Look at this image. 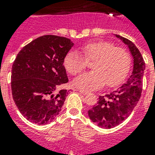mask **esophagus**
<instances>
[{
  "label": "esophagus",
  "mask_w": 155,
  "mask_h": 155,
  "mask_svg": "<svg viewBox=\"0 0 155 155\" xmlns=\"http://www.w3.org/2000/svg\"><path fill=\"white\" fill-rule=\"evenodd\" d=\"M77 91H79V92H80V93H81V94H83V95H87V94H88V93H89V92H87V91H85V90L78 89Z\"/></svg>",
  "instance_id": "esophagus-1"
}]
</instances>
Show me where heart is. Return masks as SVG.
<instances>
[{"label":"heart","instance_id":"heart-1","mask_svg":"<svg viewBox=\"0 0 155 155\" xmlns=\"http://www.w3.org/2000/svg\"><path fill=\"white\" fill-rule=\"evenodd\" d=\"M84 58L76 51L65 55L63 65L71 75H77L87 67V61H93V71L84 73L74 80L75 86L86 90H94L104 85L113 87L119 84L127 75L131 58L129 52L121 47H114L107 41H95L80 47Z\"/></svg>","mask_w":155,"mask_h":155}]
</instances>
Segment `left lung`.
<instances>
[{
  "instance_id": "1",
  "label": "left lung",
  "mask_w": 155,
  "mask_h": 155,
  "mask_svg": "<svg viewBox=\"0 0 155 155\" xmlns=\"http://www.w3.org/2000/svg\"><path fill=\"white\" fill-rule=\"evenodd\" d=\"M115 35L129 47L134 58V68L132 75L125 84L109 94L100 96L97 104L87 112L90 119L104 129L120 125L132 113L141 97L146 68L144 59L137 47L127 38Z\"/></svg>"
}]
</instances>
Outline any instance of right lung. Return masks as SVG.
Wrapping results in <instances>:
<instances>
[{"label":"right lung","mask_w":155,"mask_h":155,"mask_svg":"<svg viewBox=\"0 0 155 155\" xmlns=\"http://www.w3.org/2000/svg\"><path fill=\"white\" fill-rule=\"evenodd\" d=\"M73 45L67 38L44 35L18 54L12 67V95L28 120L46 125L61 111L68 94L61 87L68 82L63 60Z\"/></svg>","instance_id":"1"}]
</instances>
